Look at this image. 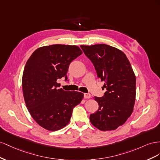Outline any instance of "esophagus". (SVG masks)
<instances>
[{"instance_id":"1","label":"esophagus","mask_w":160,"mask_h":160,"mask_svg":"<svg viewBox=\"0 0 160 160\" xmlns=\"http://www.w3.org/2000/svg\"><path fill=\"white\" fill-rule=\"evenodd\" d=\"M84 98H90L91 97V95L88 93H84Z\"/></svg>"}]
</instances>
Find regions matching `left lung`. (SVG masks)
Listing matches in <instances>:
<instances>
[{"instance_id":"8db88e82","label":"left lung","mask_w":160,"mask_h":160,"mask_svg":"<svg viewBox=\"0 0 160 160\" xmlns=\"http://www.w3.org/2000/svg\"><path fill=\"white\" fill-rule=\"evenodd\" d=\"M94 66L107 92L95 97L98 109L90 115L92 125L100 131L115 130L122 125L133 111L136 76L126 55L106 44L80 45Z\"/></svg>"}]
</instances>
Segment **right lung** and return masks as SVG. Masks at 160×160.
I'll return each mask as SVG.
<instances>
[{
	"instance_id": "1",
	"label": "right lung",
	"mask_w": 160,
	"mask_h": 160,
	"mask_svg": "<svg viewBox=\"0 0 160 160\" xmlns=\"http://www.w3.org/2000/svg\"><path fill=\"white\" fill-rule=\"evenodd\" d=\"M82 53L76 45L56 44L41 47L31 54L22 74L24 100L31 117L45 129L55 131L66 127L73 108L84 94L58 88L59 78L65 77L71 62Z\"/></svg>"
}]
</instances>
